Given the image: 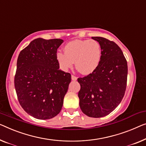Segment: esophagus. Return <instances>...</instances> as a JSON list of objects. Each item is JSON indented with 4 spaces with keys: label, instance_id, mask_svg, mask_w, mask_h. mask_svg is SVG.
Masks as SVG:
<instances>
[{
    "label": "esophagus",
    "instance_id": "1",
    "mask_svg": "<svg viewBox=\"0 0 146 146\" xmlns=\"http://www.w3.org/2000/svg\"><path fill=\"white\" fill-rule=\"evenodd\" d=\"M71 79H72L73 80H77V77H76V76L75 75H71Z\"/></svg>",
    "mask_w": 146,
    "mask_h": 146
}]
</instances>
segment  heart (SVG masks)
<instances>
[{"label":"heart","instance_id":"b5f03b06","mask_svg":"<svg viewBox=\"0 0 146 146\" xmlns=\"http://www.w3.org/2000/svg\"><path fill=\"white\" fill-rule=\"evenodd\" d=\"M101 59V48L94 40H74L64 47V53L58 52L56 60L62 70L75 67L80 73L88 75L98 66Z\"/></svg>","mask_w":146,"mask_h":146}]
</instances>
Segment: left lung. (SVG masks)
Masks as SVG:
<instances>
[{"label": "left lung", "instance_id": "obj_1", "mask_svg": "<svg viewBox=\"0 0 146 146\" xmlns=\"http://www.w3.org/2000/svg\"><path fill=\"white\" fill-rule=\"evenodd\" d=\"M101 48V59L92 73L78 78L80 110L87 116L99 118L112 112L125 95L127 82V62L116 43L93 36Z\"/></svg>", "mask_w": 146, "mask_h": 146}]
</instances>
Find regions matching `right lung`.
Wrapping results in <instances>:
<instances>
[{"label":"right lung","instance_id":"add662e5","mask_svg":"<svg viewBox=\"0 0 146 146\" xmlns=\"http://www.w3.org/2000/svg\"><path fill=\"white\" fill-rule=\"evenodd\" d=\"M64 40L38 38L19 53L14 77L17 99L28 114L49 119L62 110L71 75L60 70L56 53Z\"/></svg>","mask_w":146,"mask_h":146}]
</instances>
